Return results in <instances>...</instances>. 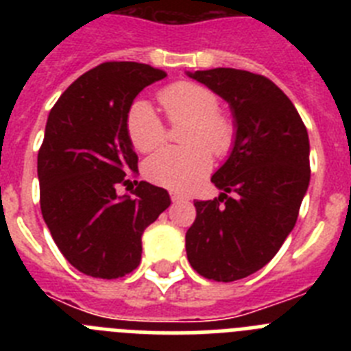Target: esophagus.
<instances>
[{
  "label": "esophagus",
  "instance_id": "obj_1",
  "mask_svg": "<svg viewBox=\"0 0 351 351\" xmlns=\"http://www.w3.org/2000/svg\"><path fill=\"white\" fill-rule=\"evenodd\" d=\"M170 198H172V202H181V200H186V197H182V195L178 193V191H172V193H170Z\"/></svg>",
  "mask_w": 351,
  "mask_h": 351
}]
</instances>
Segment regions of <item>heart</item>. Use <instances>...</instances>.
<instances>
[{
    "label": "heart",
    "instance_id": "heart-1",
    "mask_svg": "<svg viewBox=\"0 0 351 351\" xmlns=\"http://www.w3.org/2000/svg\"><path fill=\"white\" fill-rule=\"evenodd\" d=\"M158 100L172 125L188 123L182 147H163L144 163L145 178L170 190L186 191L202 181L214 156L223 158L234 149L237 125L230 114L221 112V100L202 84L173 82L158 91ZM126 132L133 147L149 153L167 138V126L153 107L135 101L126 116Z\"/></svg>",
    "mask_w": 351,
    "mask_h": 351
}]
</instances>
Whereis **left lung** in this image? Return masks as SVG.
Returning a JSON list of instances; mask_svg holds the SVG:
<instances>
[{
    "instance_id": "left-lung-1",
    "label": "left lung",
    "mask_w": 351,
    "mask_h": 351,
    "mask_svg": "<svg viewBox=\"0 0 351 351\" xmlns=\"http://www.w3.org/2000/svg\"><path fill=\"white\" fill-rule=\"evenodd\" d=\"M230 104L237 141L210 181L223 191L195 202L186 232L191 267L213 281H237L262 269L295 226L309 184L306 125L271 79L235 68L190 73Z\"/></svg>"
}]
</instances>
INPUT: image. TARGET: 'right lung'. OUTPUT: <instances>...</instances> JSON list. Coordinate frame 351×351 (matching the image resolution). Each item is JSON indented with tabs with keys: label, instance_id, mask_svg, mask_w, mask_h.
<instances>
[{
	"label": "right lung",
	"instance_id": "obj_1",
	"mask_svg": "<svg viewBox=\"0 0 351 351\" xmlns=\"http://www.w3.org/2000/svg\"><path fill=\"white\" fill-rule=\"evenodd\" d=\"M167 77L160 68L107 61L68 86L49 114L38 151L40 207L64 258L84 274L116 280L138 267L142 234L167 207V190L141 181L126 132L133 98ZM132 184V182H130Z\"/></svg>",
	"mask_w": 351,
	"mask_h": 351
}]
</instances>
